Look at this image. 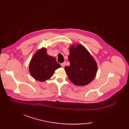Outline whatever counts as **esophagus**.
Segmentation results:
<instances>
[{
  "mask_svg": "<svg viewBox=\"0 0 129 129\" xmlns=\"http://www.w3.org/2000/svg\"><path fill=\"white\" fill-rule=\"evenodd\" d=\"M61 66L62 68H64L65 66V62H64L61 63Z\"/></svg>",
  "mask_w": 129,
  "mask_h": 129,
  "instance_id": "34e87169",
  "label": "esophagus"
}]
</instances>
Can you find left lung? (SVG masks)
<instances>
[{"mask_svg": "<svg viewBox=\"0 0 129 129\" xmlns=\"http://www.w3.org/2000/svg\"><path fill=\"white\" fill-rule=\"evenodd\" d=\"M70 65L65 67L69 80L78 86H84L94 79L97 72L95 60L83 46L73 45L68 57Z\"/></svg>", "mask_w": 129, "mask_h": 129, "instance_id": "8db88e82", "label": "left lung"}]
</instances>
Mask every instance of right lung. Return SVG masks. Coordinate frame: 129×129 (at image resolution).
Instances as JSON below:
<instances>
[{"label":"right lung","instance_id":"right-lung-1","mask_svg":"<svg viewBox=\"0 0 129 129\" xmlns=\"http://www.w3.org/2000/svg\"><path fill=\"white\" fill-rule=\"evenodd\" d=\"M61 67L55 57L49 56L46 49H40L33 57L29 65V72L34 79L44 81L49 79L57 68Z\"/></svg>","mask_w":129,"mask_h":129}]
</instances>
